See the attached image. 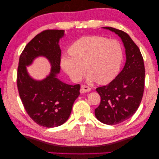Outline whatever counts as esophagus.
Wrapping results in <instances>:
<instances>
[{
    "instance_id": "34e87169",
    "label": "esophagus",
    "mask_w": 159,
    "mask_h": 159,
    "mask_svg": "<svg viewBox=\"0 0 159 159\" xmlns=\"http://www.w3.org/2000/svg\"><path fill=\"white\" fill-rule=\"evenodd\" d=\"M90 90H91V88H90V87H88L87 85H84V84L81 85V90H80V92H81V93L90 92Z\"/></svg>"
}]
</instances>
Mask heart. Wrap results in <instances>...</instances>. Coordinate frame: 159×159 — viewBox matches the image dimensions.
<instances>
[{"mask_svg": "<svg viewBox=\"0 0 159 159\" xmlns=\"http://www.w3.org/2000/svg\"><path fill=\"white\" fill-rule=\"evenodd\" d=\"M70 56H63L61 65L70 79L79 82L88 72V81L106 84L118 73L123 53L119 41L101 36H86L69 48Z\"/></svg>", "mask_w": 159, "mask_h": 159, "instance_id": "1", "label": "heart"}]
</instances>
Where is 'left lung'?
Wrapping results in <instances>:
<instances>
[{
	"mask_svg": "<svg viewBox=\"0 0 159 159\" xmlns=\"http://www.w3.org/2000/svg\"><path fill=\"white\" fill-rule=\"evenodd\" d=\"M120 37L126 52V63L122 71L107 85L96 91L101 103L95 109L96 118L102 123L115 125L134 115L142 101L145 86V66L140 49L124 31L104 27Z\"/></svg>",
	"mask_w": 159,
	"mask_h": 159,
	"instance_id": "obj_1",
	"label": "left lung"
}]
</instances>
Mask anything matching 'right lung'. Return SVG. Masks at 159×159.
Instances as JSON below:
<instances>
[{"label":"right lung","instance_id":"add662e5","mask_svg":"<svg viewBox=\"0 0 159 159\" xmlns=\"http://www.w3.org/2000/svg\"><path fill=\"white\" fill-rule=\"evenodd\" d=\"M64 34V30H44L28 43L19 57L16 80L19 96L30 118L45 127H58L66 121L80 94L79 84L70 85L56 77L61 54L58 42ZM40 55L49 60L52 71L45 79L37 81L29 77L25 66Z\"/></svg>","mask_w":159,"mask_h":159}]
</instances>
